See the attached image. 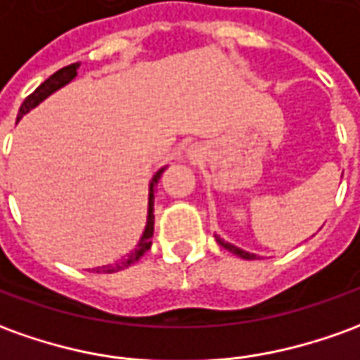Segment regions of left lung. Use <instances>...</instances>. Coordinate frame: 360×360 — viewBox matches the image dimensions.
<instances>
[{
	"label": "left lung",
	"instance_id": "1",
	"mask_svg": "<svg viewBox=\"0 0 360 360\" xmlns=\"http://www.w3.org/2000/svg\"><path fill=\"white\" fill-rule=\"evenodd\" d=\"M216 241H218V243H220V245H222L224 250L232 251L233 255H238V257H243V259H253V257H255V255H253V253H248V251H241L240 248H236V245H232V243H228V241L220 240V238H218V236H216Z\"/></svg>",
	"mask_w": 360,
	"mask_h": 360
}]
</instances>
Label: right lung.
<instances>
[{"mask_svg":"<svg viewBox=\"0 0 360 360\" xmlns=\"http://www.w3.org/2000/svg\"><path fill=\"white\" fill-rule=\"evenodd\" d=\"M77 68H79L77 62H75V64H70V66L58 70L56 74L50 75L44 84H40L39 87H37V89H34V91H32L31 95L22 101L17 120L21 119L25 112H29L32 107H37L42 99H46L50 93H54L56 89H60L62 85H66L68 82H72V79L75 77V74H77ZM162 173L163 169H160V172L154 175L152 183H150V210H148V224H146V230H144V236H142V240L138 241V248L132 251L124 261H120V263H115V265H105V267H97L95 269L97 273H117V271H120V269L132 265L134 261H138V259L144 255L146 251L152 248V236H154V187L158 185V181H160V177H162Z\"/></svg>","mask_w":360,"mask_h":360,"instance_id":"add662e5","label":"right lung"}]
</instances>
